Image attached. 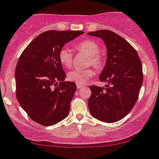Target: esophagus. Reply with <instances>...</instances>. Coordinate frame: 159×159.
Masks as SVG:
<instances>
[{
    "label": "esophagus",
    "mask_w": 159,
    "mask_h": 159,
    "mask_svg": "<svg viewBox=\"0 0 159 159\" xmlns=\"http://www.w3.org/2000/svg\"><path fill=\"white\" fill-rule=\"evenodd\" d=\"M77 88H78V89H80V88H83V85H82V84H77Z\"/></svg>",
    "instance_id": "obj_1"
}]
</instances>
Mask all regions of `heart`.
Instances as JSON below:
<instances>
[{
    "instance_id": "heart-1",
    "label": "heart",
    "mask_w": 159,
    "mask_h": 159,
    "mask_svg": "<svg viewBox=\"0 0 159 159\" xmlns=\"http://www.w3.org/2000/svg\"><path fill=\"white\" fill-rule=\"evenodd\" d=\"M75 49L78 52H84L89 56L88 60V66H92L96 69L101 70L104 66V58L100 53V46L93 40L87 39L79 42L75 44ZM58 58L62 66L66 68H71L73 64V54L71 49L67 47H63L58 52ZM94 75V71L92 68L84 69H76L70 71L68 75V78L71 81L79 84H83Z\"/></svg>"
}]
</instances>
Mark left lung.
I'll use <instances>...</instances> for the list:
<instances>
[{
	"instance_id": "1",
	"label": "left lung",
	"mask_w": 159,
	"mask_h": 159,
	"mask_svg": "<svg viewBox=\"0 0 159 159\" xmlns=\"http://www.w3.org/2000/svg\"><path fill=\"white\" fill-rule=\"evenodd\" d=\"M88 35L104 41L107 58L99 79L105 88L91 85L88 107L94 118L114 123L131 111L139 98L143 81V66L136 49L121 36L107 30Z\"/></svg>"
}]
</instances>
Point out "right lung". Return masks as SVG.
Wrapping results in <instances>:
<instances>
[{
    "label": "right lung",
    "mask_w": 159,
    "mask_h": 159,
    "mask_svg": "<svg viewBox=\"0 0 159 159\" xmlns=\"http://www.w3.org/2000/svg\"><path fill=\"white\" fill-rule=\"evenodd\" d=\"M82 31L49 30L28 45L15 69L16 97L29 117L43 126H52L69 114L76 91L72 81H65L66 74L58 58L65 44Z\"/></svg>",
    "instance_id": "add662e5"
}]
</instances>
